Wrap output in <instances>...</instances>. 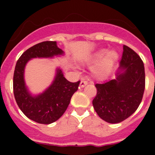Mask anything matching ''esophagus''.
<instances>
[{
  "instance_id": "esophagus-1",
  "label": "esophagus",
  "mask_w": 155,
  "mask_h": 155,
  "mask_svg": "<svg viewBox=\"0 0 155 155\" xmlns=\"http://www.w3.org/2000/svg\"><path fill=\"white\" fill-rule=\"evenodd\" d=\"M87 84V81H85V80H81V82H80V87H85V86H86V85Z\"/></svg>"
}]
</instances>
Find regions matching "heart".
<instances>
[{"instance_id": "1", "label": "heart", "mask_w": 155, "mask_h": 155, "mask_svg": "<svg viewBox=\"0 0 155 155\" xmlns=\"http://www.w3.org/2000/svg\"><path fill=\"white\" fill-rule=\"evenodd\" d=\"M117 53L113 51L106 53V50L101 49L96 52L90 58V62L96 63L100 59L101 60L95 66L92 70L95 76L99 79H102L106 76L110 71L111 68L117 61Z\"/></svg>"}]
</instances>
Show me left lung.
Listing matches in <instances>:
<instances>
[{"label": "left lung", "mask_w": 155, "mask_h": 155, "mask_svg": "<svg viewBox=\"0 0 155 155\" xmlns=\"http://www.w3.org/2000/svg\"><path fill=\"white\" fill-rule=\"evenodd\" d=\"M92 101L95 111L106 122L116 124L132 115L142 101L145 90V68L136 52L123 46L122 58L116 78L97 84Z\"/></svg>", "instance_id": "left-lung-1"}]
</instances>
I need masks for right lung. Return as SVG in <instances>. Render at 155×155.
<instances>
[{"mask_svg": "<svg viewBox=\"0 0 155 155\" xmlns=\"http://www.w3.org/2000/svg\"><path fill=\"white\" fill-rule=\"evenodd\" d=\"M57 42L46 41L33 46L21 55L13 74V94L18 107L30 120L48 125L59 119L67 110L72 95L78 90L80 81L69 82L59 68L53 82L44 92L32 95L25 85L24 72L26 63L35 58H53L63 55Z\"/></svg>", "mask_w": 155, "mask_h": 155, "instance_id": "right-lung-1", "label": "right lung"}]
</instances>
